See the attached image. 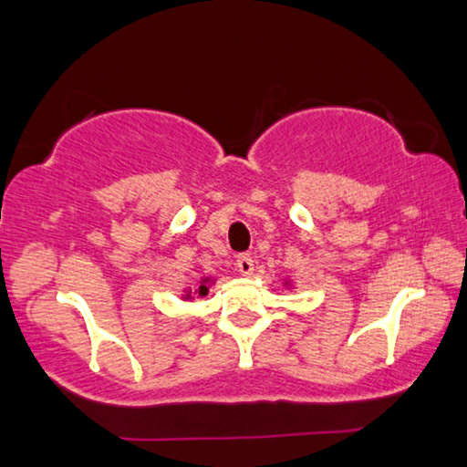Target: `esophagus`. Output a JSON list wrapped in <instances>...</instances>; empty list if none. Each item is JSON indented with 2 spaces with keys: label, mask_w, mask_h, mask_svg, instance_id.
Wrapping results in <instances>:
<instances>
[{
  "label": "esophagus",
  "mask_w": 467,
  "mask_h": 467,
  "mask_svg": "<svg viewBox=\"0 0 467 467\" xmlns=\"http://www.w3.org/2000/svg\"><path fill=\"white\" fill-rule=\"evenodd\" d=\"M236 271H239L243 277H249L254 273V260L249 254L236 255Z\"/></svg>",
  "instance_id": "34e87169"
}]
</instances>
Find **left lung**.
<instances>
[{
    "instance_id": "8db88e82",
    "label": "left lung",
    "mask_w": 467,
    "mask_h": 467,
    "mask_svg": "<svg viewBox=\"0 0 467 467\" xmlns=\"http://www.w3.org/2000/svg\"><path fill=\"white\" fill-rule=\"evenodd\" d=\"M285 285H287V284H285Z\"/></svg>"
}]
</instances>
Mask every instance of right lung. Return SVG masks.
<instances>
[{"label": "right lung", "instance_id": "add662e5", "mask_svg": "<svg viewBox=\"0 0 467 467\" xmlns=\"http://www.w3.org/2000/svg\"><path fill=\"white\" fill-rule=\"evenodd\" d=\"M213 284V279L212 277H205V279H201L199 284V287H194V290H186V294H183V298L186 300H192L194 296H207L209 294V285Z\"/></svg>", "mask_w": 467, "mask_h": 467}]
</instances>
